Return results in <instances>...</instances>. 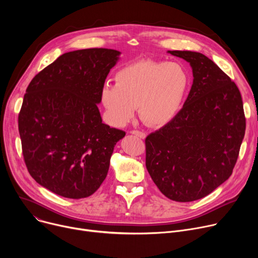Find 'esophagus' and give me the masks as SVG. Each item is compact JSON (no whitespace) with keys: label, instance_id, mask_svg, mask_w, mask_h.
<instances>
[{"label":"esophagus","instance_id":"obj_1","mask_svg":"<svg viewBox=\"0 0 258 258\" xmlns=\"http://www.w3.org/2000/svg\"><path fill=\"white\" fill-rule=\"evenodd\" d=\"M132 135H135V136L140 138V139H144L146 137V134L143 133V132H140V131H137V130H134L131 132Z\"/></svg>","mask_w":258,"mask_h":258}]
</instances>
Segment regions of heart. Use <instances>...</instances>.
<instances>
[{"mask_svg": "<svg viewBox=\"0 0 258 258\" xmlns=\"http://www.w3.org/2000/svg\"><path fill=\"white\" fill-rule=\"evenodd\" d=\"M189 85L185 68L177 62L141 59L115 73L114 86L101 90V102L108 121L123 125L138 106L146 125L163 126L178 114Z\"/></svg>", "mask_w": 258, "mask_h": 258, "instance_id": "1", "label": "heart"}]
</instances>
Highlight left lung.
Listing matches in <instances>:
<instances>
[{
	"mask_svg": "<svg viewBox=\"0 0 258 258\" xmlns=\"http://www.w3.org/2000/svg\"><path fill=\"white\" fill-rule=\"evenodd\" d=\"M192 68L194 83L181 111L145 139V164L160 191L192 202L229 179L245 136L241 95L204 54L168 51Z\"/></svg>",
	"mask_w": 258,
	"mask_h": 258,
	"instance_id": "obj_1",
	"label": "left lung"
}]
</instances>
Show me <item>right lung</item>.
<instances>
[{
	"mask_svg": "<svg viewBox=\"0 0 258 258\" xmlns=\"http://www.w3.org/2000/svg\"><path fill=\"white\" fill-rule=\"evenodd\" d=\"M113 49L68 52L36 74L19 114L25 164L48 190L68 199L93 195L104 181L125 132L102 123L97 104L119 59Z\"/></svg>",
	"mask_w": 258,
	"mask_h": 258,
	"instance_id": "obj_1",
	"label": "right lung"
}]
</instances>
